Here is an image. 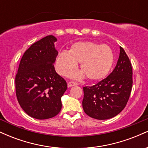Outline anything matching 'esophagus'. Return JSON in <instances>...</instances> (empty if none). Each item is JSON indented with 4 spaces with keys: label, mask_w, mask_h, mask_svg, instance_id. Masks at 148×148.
Returning <instances> with one entry per match:
<instances>
[{
    "label": "esophagus",
    "mask_w": 148,
    "mask_h": 148,
    "mask_svg": "<svg viewBox=\"0 0 148 148\" xmlns=\"http://www.w3.org/2000/svg\"><path fill=\"white\" fill-rule=\"evenodd\" d=\"M78 84L76 82H74V81H71V82H69L68 84H67V86H68V87H72V86H77Z\"/></svg>",
    "instance_id": "1"
}]
</instances>
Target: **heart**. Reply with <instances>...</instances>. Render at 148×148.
Returning a JSON list of instances; mask_svg holds the SVG:
<instances>
[{
    "label": "heart",
    "mask_w": 148,
    "mask_h": 148,
    "mask_svg": "<svg viewBox=\"0 0 148 148\" xmlns=\"http://www.w3.org/2000/svg\"><path fill=\"white\" fill-rule=\"evenodd\" d=\"M113 53L106 45H99L93 42H77L71 46L69 51L62 50L57 56L58 72L64 76L75 69L80 63L82 72L72 73L73 78L84 76L90 81H99L107 76L113 65Z\"/></svg>",
    "instance_id": "heart-1"
}]
</instances>
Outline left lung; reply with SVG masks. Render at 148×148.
Here are the masks:
<instances>
[{
	"instance_id": "8db88e82",
	"label": "left lung",
	"mask_w": 148,
	"mask_h": 148,
	"mask_svg": "<svg viewBox=\"0 0 148 148\" xmlns=\"http://www.w3.org/2000/svg\"><path fill=\"white\" fill-rule=\"evenodd\" d=\"M132 66L123 47L116 66L106 79L84 87L83 108L88 116L97 120L112 118L126 106L132 89Z\"/></svg>"
}]
</instances>
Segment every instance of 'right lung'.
<instances>
[{
    "label": "right lung",
    "instance_id": "right-lung-1",
    "mask_svg": "<svg viewBox=\"0 0 148 148\" xmlns=\"http://www.w3.org/2000/svg\"><path fill=\"white\" fill-rule=\"evenodd\" d=\"M57 39L48 35L33 44L20 61L15 77L16 95L22 109L30 117L45 120L56 116L62 108L61 97L67 88L57 74L54 62Z\"/></svg>",
    "mask_w": 148,
    "mask_h": 148
}]
</instances>
